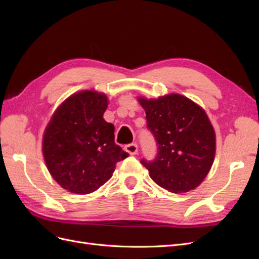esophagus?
Listing matches in <instances>:
<instances>
[{
    "label": "esophagus",
    "mask_w": 259,
    "mask_h": 259,
    "mask_svg": "<svg viewBox=\"0 0 259 259\" xmlns=\"http://www.w3.org/2000/svg\"><path fill=\"white\" fill-rule=\"evenodd\" d=\"M125 151H126L130 154H132V155H134L138 152V146L136 144L126 145V146H125Z\"/></svg>",
    "instance_id": "obj_1"
}]
</instances>
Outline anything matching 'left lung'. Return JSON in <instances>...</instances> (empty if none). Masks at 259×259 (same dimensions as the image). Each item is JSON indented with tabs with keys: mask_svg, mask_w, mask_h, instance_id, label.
<instances>
[{
	"mask_svg": "<svg viewBox=\"0 0 259 259\" xmlns=\"http://www.w3.org/2000/svg\"><path fill=\"white\" fill-rule=\"evenodd\" d=\"M138 101L158 146L153 161H140L151 179L170 192L195 189L208 174L216 150L215 132L205 111L178 94Z\"/></svg>",
	"mask_w": 259,
	"mask_h": 259,
	"instance_id": "obj_1",
	"label": "left lung"
}]
</instances>
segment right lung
<instances>
[{
    "instance_id": "1",
    "label": "right lung",
    "mask_w": 259,
    "mask_h": 259,
    "mask_svg": "<svg viewBox=\"0 0 259 259\" xmlns=\"http://www.w3.org/2000/svg\"><path fill=\"white\" fill-rule=\"evenodd\" d=\"M105 94L82 91L55 111L43 136V155L51 175L64 189L89 194L111 178L128 153L114 143V126L104 119Z\"/></svg>"
}]
</instances>
